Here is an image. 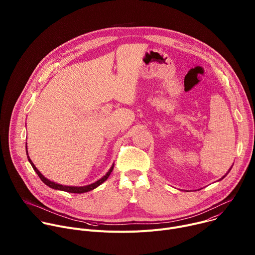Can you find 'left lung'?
I'll use <instances>...</instances> for the list:
<instances>
[{
    "instance_id": "8db88e82",
    "label": "left lung",
    "mask_w": 255,
    "mask_h": 255,
    "mask_svg": "<svg viewBox=\"0 0 255 255\" xmlns=\"http://www.w3.org/2000/svg\"><path fill=\"white\" fill-rule=\"evenodd\" d=\"M224 176H225V175H224Z\"/></svg>"
}]
</instances>
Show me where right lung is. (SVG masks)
Here are the masks:
<instances>
[{
    "label": "right lung",
    "instance_id": "1",
    "mask_svg": "<svg viewBox=\"0 0 255 255\" xmlns=\"http://www.w3.org/2000/svg\"><path fill=\"white\" fill-rule=\"evenodd\" d=\"M26 152H27V145H26ZM27 154H28V152H27ZM28 160H29V162L31 163L33 169L36 171V173L38 174V176L40 177V179L43 181V183H44L46 186H48L49 188H52V189H54V190L64 191V192H67V193H74V194L87 193V192H89V191H92V190L96 189V188L99 187L101 184H103L104 181L109 177V175L111 174V172H112V170H113V168H114V165H112V167L110 168V170H109V171L106 173V175H104L102 178H100L99 180L96 181V183H94V184H92V185L85 186V187H67V186H62V185H59V184H55V183H53V181L47 179L45 176H43V175L40 173V171H39L37 168H36V166L33 164V162L31 161V159L29 158V156H28Z\"/></svg>",
    "mask_w": 255,
    "mask_h": 255
}]
</instances>
